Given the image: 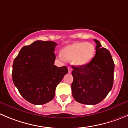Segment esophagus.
Masks as SVG:
<instances>
[{
  "mask_svg": "<svg viewBox=\"0 0 128 128\" xmlns=\"http://www.w3.org/2000/svg\"><path fill=\"white\" fill-rule=\"evenodd\" d=\"M68 73H71L72 71V68L70 66L68 67Z\"/></svg>",
  "mask_w": 128,
  "mask_h": 128,
  "instance_id": "obj_1",
  "label": "esophagus"
}]
</instances>
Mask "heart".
Segmentation results:
<instances>
[{
  "label": "heart",
  "mask_w": 128,
  "mask_h": 128,
  "mask_svg": "<svg viewBox=\"0 0 128 128\" xmlns=\"http://www.w3.org/2000/svg\"><path fill=\"white\" fill-rule=\"evenodd\" d=\"M94 54V46L88 42H74L62 50V57L72 60L73 64L77 66L87 65L92 60Z\"/></svg>",
  "instance_id": "heart-1"
}]
</instances>
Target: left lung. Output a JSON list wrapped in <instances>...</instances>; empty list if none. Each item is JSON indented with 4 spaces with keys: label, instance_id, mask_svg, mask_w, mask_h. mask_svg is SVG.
<instances>
[{
    "label": "left lung",
    "instance_id": "1",
    "mask_svg": "<svg viewBox=\"0 0 128 128\" xmlns=\"http://www.w3.org/2000/svg\"><path fill=\"white\" fill-rule=\"evenodd\" d=\"M94 41L96 53L92 60L84 66H72L73 97L78 102L87 105H95L105 98L114 81V63L111 54L98 40Z\"/></svg>",
    "mask_w": 128,
    "mask_h": 128
}]
</instances>
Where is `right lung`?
I'll list each match as a JSON object with an SVG mask.
<instances>
[{
	"instance_id": "add662e5",
	"label": "right lung",
	"mask_w": 128,
	"mask_h": 128,
	"mask_svg": "<svg viewBox=\"0 0 128 128\" xmlns=\"http://www.w3.org/2000/svg\"><path fill=\"white\" fill-rule=\"evenodd\" d=\"M53 41H36L22 47L12 65V80L22 97L34 105H42L54 97L57 85L68 73L66 66L54 65Z\"/></svg>"
}]
</instances>
